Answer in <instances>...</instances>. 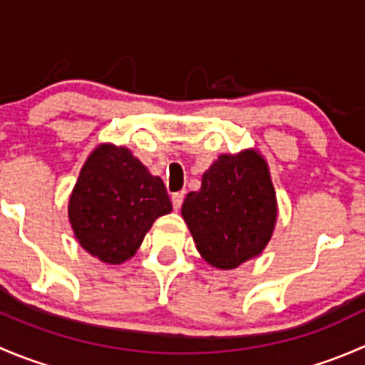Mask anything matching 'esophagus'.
<instances>
[{
  "instance_id": "1",
  "label": "esophagus",
  "mask_w": 365,
  "mask_h": 365,
  "mask_svg": "<svg viewBox=\"0 0 365 365\" xmlns=\"http://www.w3.org/2000/svg\"><path fill=\"white\" fill-rule=\"evenodd\" d=\"M183 197H185V192H175L171 196V201H173V206H175V210H180L182 208V203H183Z\"/></svg>"
}]
</instances>
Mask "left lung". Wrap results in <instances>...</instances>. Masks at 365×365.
<instances>
[{
  "instance_id": "8db88e82",
  "label": "left lung",
  "mask_w": 365,
  "mask_h": 365,
  "mask_svg": "<svg viewBox=\"0 0 365 365\" xmlns=\"http://www.w3.org/2000/svg\"><path fill=\"white\" fill-rule=\"evenodd\" d=\"M182 217L212 267L233 270L259 256L277 220L267 160L256 150L219 155L205 171L201 189L187 194Z\"/></svg>"
}]
</instances>
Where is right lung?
Listing matches in <instances>:
<instances>
[{
    "mask_svg": "<svg viewBox=\"0 0 365 365\" xmlns=\"http://www.w3.org/2000/svg\"><path fill=\"white\" fill-rule=\"evenodd\" d=\"M173 210L159 176L125 146L101 145L84 162L68 200L81 247L102 263L130 259L157 217Z\"/></svg>",
    "mask_w": 365,
    "mask_h": 365,
    "instance_id": "1",
    "label": "right lung"
}]
</instances>
